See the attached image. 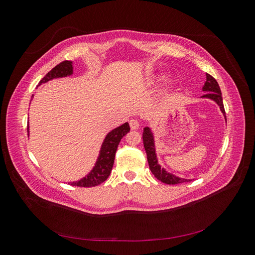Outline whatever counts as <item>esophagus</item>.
<instances>
[{"mask_svg": "<svg viewBox=\"0 0 255 255\" xmlns=\"http://www.w3.org/2000/svg\"><path fill=\"white\" fill-rule=\"evenodd\" d=\"M128 123H129V127H130V128H132V129L139 128L140 123H139V121H138L137 119H130L128 121Z\"/></svg>", "mask_w": 255, "mask_h": 255, "instance_id": "1", "label": "esophagus"}]
</instances>
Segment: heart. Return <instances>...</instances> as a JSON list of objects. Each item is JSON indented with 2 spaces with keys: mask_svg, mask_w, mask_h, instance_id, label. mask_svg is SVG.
Wrapping results in <instances>:
<instances>
[{
  "mask_svg": "<svg viewBox=\"0 0 255 255\" xmlns=\"http://www.w3.org/2000/svg\"><path fill=\"white\" fill-rule=\"evenodd\" d=\"M158 80H159V78H155V79H153V80L151 81V83H152V84H154L155 82H157ZM166 92H167V90H166Z\"/></svg>",
  "mask_w": 255,
  "mask_h": 255,
  "instance_id": "1",
  "label": "heart"
}]
</instances>
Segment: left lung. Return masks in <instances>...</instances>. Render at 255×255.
Instances as JSON below:
<instances>
[{"instance_id":"obj_1","label":"left lung","mask_w":255,"mask_h":255,"mask_svg":"<svg viewBox=\"0 0 255 255\" xmlns=\"http://www.w3.org/2000/svg\"><path fill=\"white\" fill-rule=\"evenodd\" d=\"M202 90L205 91L206 94L202 96L201 98L204 99H210L214 101L216 104L219 106L221 113L225 116V119L227 122L226 117V112L225 107H223V101H222V96H221V90L219 85L212 75L206 74V82L204 83V86L202 87ZM148 127L143 128V133H142V140L144 150L146 152V158H148L149 167L151 169V172L154 174L157 180L161 181L165 184H180L184 182H189L190 179H184V177L176 176L173 173L168 172L165 168L160 166L158 163V157L156 153V146H155V137H154V132L152 128L150 127V121H148Z\"/></svg>"}]
</instances>
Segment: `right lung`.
Returning <instances> with one entry per match:
<instances>
[{
    "mask_svg": "<svg viewBox=\"0 0 255 255\" xmlns=\"http://www.w3.org/2000/svg\"><path fill=\"white\" fill-rule=\"evenodd\" d=\"M72 64H73L72 61L65 60L63 63L55 66L50 72L45 74L44 78L39 82V85H38V86H40L41 84H44L54 79H61V78H67V76H71L73 74ZM33 98H34V95L32 96V99ZM128 132H129L128 122H125L123 125L110 130V132L107 133L104 137L95 166L92 167L91 170L86 175L83 176L82 179L78 181L69 182V184L72 185V186L92 187L103 183L111 174L112 168L114 166L116 151H117L118 144L121 140V138L125 135H127V133ZM27 133L29 136V126H27Z\"/></svg>",
    "mask_w": 255,
    "mask_h": 255,
    "instance_id": "1",
    "label": "right lung"
}]
</instances>
